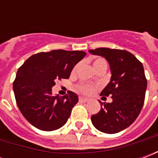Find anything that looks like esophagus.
Masks as SVG:
<instances>
[{
	"label": "esophagus",
	"mask_w": 158,
	"mask_h": 158,
	"mask_svg": "<svg viewBox=\"0 0 158 158\" xmlns=\"http://www.w3.org/2000/svg\"><path fill=\"white\" fill-rule=\"evenodd\" d=\"M79 102H88V101H89V99H88V98L82 97V96H79Z\"/></svg>",
	"instance_id": "esophagus-1"
}]
</instances>
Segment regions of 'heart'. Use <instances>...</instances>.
I'll return each instance as SVG.
<instances>
[{"label": "heart", "mask_w": 158, "mask_h": 158, "mask_svg": "<svg viewBox=\"0 0 158 158\" xmlns=\"http://www.w3.org/2000/svg\"><path fill=\"white\" fill-rule=\"evenodd\" d=\"M102 64L107 65L106 60L103 58H97L94 61L93 66H94V68H95L96 66L102 65ZM74 70H75V68L73 69V72H74ZM77 89H78L79 91H80V92L84 93V94L89 95V94L92 93L93 91L95 90V86L91 85H88V84H80V85H79L77 86Z\"/></svg>", "instance_id": "obj_1"}]
</instances>
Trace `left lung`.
<instances>
[{
    "label": "left lung",
    "mask_w": 158,
    "mask_h": 158,
    "mask_svg": "<svg viewBox=\"0 0 158 158\" xmlns=\"http://www.w3.org/2000/svg\"><path fill=\"white\" fill-rule=\"evenodd\" d=\"M93 55L106 59L111 80L101 96L110 95L113 102L101 103V110L91 116L96 129L106 134H116L131 125L142 109L147 86L144 68L132 53L118 49L89 50Z\"/></svg>",
    "instance_id": "8db88e82"
}]
</instances>
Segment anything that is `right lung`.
Instances as JSON below:
<instances>
[{
	"label": "right lung",
	"instance_id": "1",
	"mask_svg": "<svg viewBox=\"0 0 158 158\" xmlns=\"http://www.w3.org/2000/svg\"><path fill=\"white\" fill-rule=\"evenodd\" d=\"M82 51L53 50L31 56L18 70L13 82L17 105L28 122L37 129L52 131L61 128L79 102L75 93L53 96L57 79H69L73 67L85 56Z\"/></svg>",
	"mask_w": 158,
	"mask_h": 158
}]
</instances>
